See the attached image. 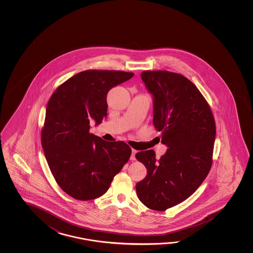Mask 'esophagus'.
Segmentation results:
<instances>
[{"label":"esophagus","mask_w":253,"mask_h":253,"mask_svg":"<svg viewBox=\"0 0 253 253\" xmlns=\"http://www.w3.org/2000/svg\"><path fill=\"white\" fill-rule=\"evenodd\" d=\"M136 153H137V151L132 149V154H131V156H130L131 160H135V154Z\"/></svg>","instance_id":"obj_1"}]
</instances>
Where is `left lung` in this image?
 Returning a JSON list of instances; mask_svg holds the SVG:
<instances>
[{
	"label": "left lung",
	"mask_w": 253,
	"mask_h": 253,
	"mask_svg": "<svg viewBox=\"0 0 253 253\" xmlns=\"http://www.w3.org/2000/svg\"><path fill=\"white\" fill-rule=\"evenodd\" d=\"M141 79L153 96V124L168 148L159 160L153 150L135 155L147 169L135 190L146 207L166 211L194 194L210 172L216 126L208 103L185 77L146 70Z\"/></svg>",
	"instance_id": "obj_1"
}]
</instances>
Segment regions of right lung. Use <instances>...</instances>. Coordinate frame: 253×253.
Returning <instances> with one entry per match:
<instances>
[{"mask_svg": "<svg viewBox=\"0 0 253 253\" xmlns=\"http://www.w3.org/2000/svg\"><path fill=\"white\" fill-rule=\"evenodd\" d=\"M134 73L85 70L54 91L46 108L42 145L59 187L81 201L96 199L109 188L131 156L122 141L108 142L89 133L108 114V92Z\"/></svg>", "mask_w": 253, "mask_h": 253, "instance_id": "add662e5", "label": "right lung"}]
</instances>
